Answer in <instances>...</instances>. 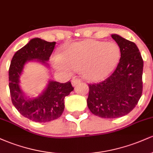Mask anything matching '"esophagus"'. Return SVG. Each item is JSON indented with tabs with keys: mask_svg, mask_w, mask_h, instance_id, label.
Wrapping results in <instances>:
<instances>
[{
	"mask_svg": "<svg viewBox=\"0 0 153 153\" xmlns=\"http://www.w3.org/2000/svg\"><path fill=\"white\" fill-rule=\"evenodd\" d=\"M80 82V79L77 78V77H74L73 79H72L71 80V82H72V85H73V86H75V85H76L77 84L79 83V82Z\"/></svg>",
	"mask_w": 153,
	"mask_h": 153,
	"instance_id": "esophagus-1",
	"label": "esophagus"
}]
</instances>
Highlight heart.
Returning a JSON list of instances; mask_svg holds the SVG:
<instances>
[{"label": "heart", "instance_id": "b5f03b06", "mask_svg": "<svg viewBox=\"0 0 153 153\" xmlns=\"http://www.w3.org/2000/svg\"><path fill=\"white\" fill-rule=\"evenodd\" d=\"M120 58V48L115 42L86 40L74 43L62 56L55 54L52 64L57 69L81 71L85 78L101 80L114 69Z\"/></svg>", "mask_w": 153, "mask_h": 153}]
</instances>
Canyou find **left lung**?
I'll list each match as a JSON object with an SVG mask.
<instances>
[{"instance_id": "1", "label": "left lung", "mask_w": 153, "mask_h": 153, "mask_svg": "<svg viewBox=\"0 0 153 153\" xmlns=\"http://www.w3.org/2000/svg\"><path fill=\"white\" fill-rule=\"evenodd\" d=\"M121 57L115 71L98 83L88 84L87 104L91 113L101 118L115 119L127 115L137 104L143 94V59L132 42L117 34Z\"/></svg>"}]
</instances>
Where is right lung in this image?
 <instances>
[{
    "instance_id": "1",
    "label": "right lung",
    "mask_w": 153,
    "mask_h": 153,
    "mask_svg": "<svg viewBox=\"0 0 153 153\" xmlns=\"http://www.w3.org/2000/svg\"><path fill=\"white\" fill-rule=\"evenodd\" d=\"M55 44V42L33 39L16 52L10 62L8 78L12 103L21 114L33 122H47L59 118L64 111L65 97L74 89L71 81L65 83L50 81L39 97L27 100L19 88V78L24 64L34 59L45 63V61L50 59Z\"/></svg>"
}]
</instances>
